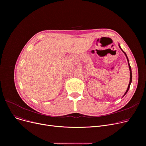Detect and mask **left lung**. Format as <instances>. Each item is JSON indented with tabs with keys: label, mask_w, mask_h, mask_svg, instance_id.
I'll return each instance as SVG.
<instances>
[{
	"label": "left lung",
	"mask_w": 146,
	"mask_h": 146,
	"mask_svg": "<svg viewBox=\"0 0 146 146\" xmlns=\"http://www.w3.org/2000/svg\"><path fill=\"white\" fill-rule=\"evenodd\" d=\"M119 48H121V50L122 51V52H123L124 53V54L125 55V56H126V57H127V61H128V66H129V71H130V79H129V85H128V88H127V90H126V92H125V94L124 95V96L127 93V92L128 91V90H129V86H130V85H131V82H132V72H131V66H130V65H129V60H128V57H127V54H126V53L122 50V49H121V48L120 47V46L119 45Z\"/></svg>",
	"instance_id": "1"
}]
</instances>
